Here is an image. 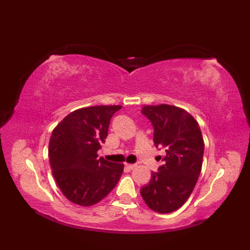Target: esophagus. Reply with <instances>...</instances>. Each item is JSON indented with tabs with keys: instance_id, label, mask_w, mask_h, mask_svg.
<instances>
[{
	"instance_id": "obj_1",
	"label": "esophagus",
	"mask_w": 250,
	"mask_h": 250,
	"mask_svg": "<svg viewBox=\"0 0 250 250\" xmlns=\"http://www.w3.org/2000/svg\"><path fill=\"white\" fill-rule=\"evenodd\" d=\"M136 167H137L136 164H125V167L129 168V169H133V168H135Z\"/></svg>"
}]
</instances>
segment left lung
<instances>
[{
    "label": "left lung",
    "mask_w": 250,
    "mask_h": 250,
    "mask_svg": "<svg viewBox=\"0 0 250 250\" xmlns=\"http://www.w3.org/2000/svg\"><path fill=\"white\" fill-rule=\"evenodd\" d=\"M142 114L153 128V143L166 149L162 166L151 173L149 184L141 188L145 203L157 213L178 209L195 187L200 176L204 142L192 116L175 106H144Z\"/></svg>",
    "instance_id": "1"
}]
</instances>
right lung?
Listing matches in <instances>:
<instances>
[{
  "label": "right lung",
  "mask_w": 250,
  "mask_h": 250,
  "mask_svg": "<svg viewBox=\"0 0 250 250\" xmlns=\"http://www.w3.org/2000/svg\"><path fill=\"white\" fill-rule=\"evenodd\" d=\"M121 106H92L68 114L52 131L48 155L52 175L67 200L91 206L113 190L124 164L98 158L111 117Z\"/></svg>",
  "instance_id": "add662e5"
}]
</instances>
